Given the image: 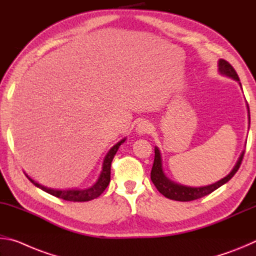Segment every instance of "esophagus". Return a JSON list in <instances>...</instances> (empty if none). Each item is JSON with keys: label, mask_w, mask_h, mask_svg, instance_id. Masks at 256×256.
Wrapping results in <instances>:
<instances>
[{"label": "esophagus", "mask_w": 256, "mask_h": 256, "mask_svg": "<svg viewBox=\"0 0 256 256\" xmlns=\"http://www.w3.org/2000/svg\"><path fill=\"white\" fill-rule=\"evenodd\" d=\"M151 128H152V126H151V124L149 122H146V120H142V122L138 124L136 132L138 134H148L150 133Z\"/></svg>", "instance_id": "esophagus-1"}]
</instances>
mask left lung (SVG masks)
<instances>
[{"label": "left lung", "mask_w": 256, "mask_h": 256, "mask_svg": "<svg viewBox=\"0 0 256 256\" xmlns=\"http://www.w3.org/2000/svg\"><path fill=\"white\" fill-rule=\"evenodd\" d=\"M219 72L222 74L227 76L232 79L240 81V78H238V74L235 71L230 64H229L227 60H219ZM250 114V110H248ZM244 154L245 151H242L240 157L238 158L237 162L235 164V167L232 168V170L229 172V174L224 177L222 180H220L216 183L211 184V185H206V186H201V188H190V186H185V185H180L177 184L175 182L170 180L166 175L164 174L162 172V157H160V152L159 149L156 146L154 148V166L152 170H151V180L154 184L156 188L159 190L160 193L162 194L164 196H166L170 200H175V201H182V202H188V201H193L196 200V198H200L202 196H206L208 194H210L216 190V188H219L220 186L226 184L227 182L232 178V177L236 174V172L240 168L242 160L244 158Z\"/></svg>", "instance_id": "8db88e82"}]
</instances>
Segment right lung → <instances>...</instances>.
<instances>
[{
	"label": "right lung",
	"instance_id": "1",
	"mask_svg": "<svg viewBox=\"0 0 256 256\" xmlns=\"http://www.w3.org/2000/svg\"><path fill=\"white\" fill-rule=\"evenodd\" d=\"M125 141V138L123 140H120L114 146H112V149L108 151V154H106L105 159H104L102 162V170L99 175V178L97 180L96 183H94L92 186H90L88 188H84V190H54V188H46V186H42L40 184L36 183V182L32 180L30 177H28L29 180L32 182L34 185H36L37 188H42L45 192L50 193V196H54L58 198H63L66 201H73V202H86V201H90L94 200V198H98L100 194L106 190V188L110 184V164L112 162V158L118 152V150L120 148V146L123 144Z\"/></svg>",
	"mask_w": 256,
	"mask_h": 256
}]
</instances>
